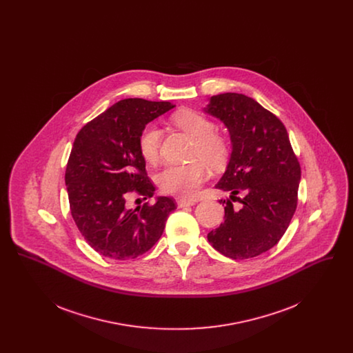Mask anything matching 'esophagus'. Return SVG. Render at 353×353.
Listing matches in <instances>:
<instances>
[{"label": "esophagus", "mask_w": 353, "mask_h": 353, "mask_svg": "<svg viewBox=\"0 0 353 353\" xmlns=\"http://www.w3.org/2000/svg\"><path fill=\"white\" fill-rule=\"evenodd\" d=\"M196 203V200H185V199H181V200H177V206L179 208H185V206H192V205H194Z\"/></svg>", "instance_id": "obj_1"}]
</instances>
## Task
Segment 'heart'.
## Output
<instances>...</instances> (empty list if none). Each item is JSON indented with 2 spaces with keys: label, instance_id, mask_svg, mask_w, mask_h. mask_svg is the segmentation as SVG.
<instances>
[{
  "label": "heart",
  "instance_id": "heart-1",
  "mask_svg": "<svg viewBox=\"0 0 353 353\" xmlns=\"http://www.w3.org/2000/svg\"><path fill=\"white\" fill-rule=\"evenodd\" d=\"M172 123L193 140L190 157L201 159L210 168H222L230 156V141L225 134L216 132V124L196 110H181L172 117ZM161 131L148 123L137 139L141 157L154 164L159 159ZM206 177V167L200 160L185 165H167L156 176L160 190L169 196L190 199L197 194Z\"/></svg>",
  "mask_w": 353,
  "mask_h": 353
}]
</instances>
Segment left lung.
<instances>
[{"label": "left lung", "mask_w": 353, "mask_h": 353, "mask_svg": "<svg viewBox=\"0 0 353 353\" xmlns=\"http://www.w3.org/2000/svg\"><path fill=\"white\" fill-rule=\"evenodd\" d=\"M205 112L226 125L232 140L229 164L216 185L230 193V200L219 201L225 221L208 241L232 259L261 255L279 242L296 210L299 161L283 123L252 98L214 95Z\"/></svg>", "instance_id": "1"}]
</instances>
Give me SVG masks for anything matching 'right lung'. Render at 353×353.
<instances>
[{
    "mask_svg": "<svg viewBox=\"0 0 353 353\" xmlns=\"http://www.w3.org/2000/svg\"><path fill=\"white\" fill-rule=\"evenodd\" d=\"M173 107L124 99L88 121L74 140L65 174L71 216L87 243L107 258L125 261L148 252L176 209L169 197L125 208L128 194L147 200L154 193L137 139L144 125Z\"/></svg>",
    "mask_w": 353,
    "mask_h": 353,
    "instance_id": "obj_1",
    "label": "right lung"
}]
</instances>
